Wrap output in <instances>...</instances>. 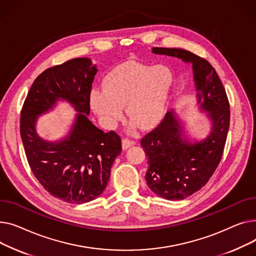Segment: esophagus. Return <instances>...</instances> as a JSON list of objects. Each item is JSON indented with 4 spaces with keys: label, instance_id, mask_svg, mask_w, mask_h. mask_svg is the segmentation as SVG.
<instances>
[{
    "label": "esophagus",
    "instance_id": "1",
    "mask_svg": "<svg viewBox=\"0 0 256 256\" xmlns=\"http://www.w3.org/2000/svg\"><path fill=\"white\" fill-rule=\"evenodd\" d=\"M135 142L129 138H124L122 140V146H123V150H127L128 148H130L131 146H133Z\"/></svg>",
    "mask_w": 256,
    "mask_h": 256
}]
</instances>
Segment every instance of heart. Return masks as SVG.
<instances>
[{"mask_svg": "<svg viewBox=\"0 0 256 256\" xmlns=\"http://www.w3.org/2000/svg\"><path fill=\"white\" fill-rule=\"evenodd\" d=\"M174 82V73L168 66L127 62L108 74L104 90H93L91 104L110 126L123 118V106L126 105L131 121L148 129L164 116Z\"/></svg>", "mask_w": 256, "mask_h": 256, "instance_id": "1", "label": "heart"}]
</instances>
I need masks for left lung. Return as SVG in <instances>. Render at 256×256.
I'll use <instances>...</instances> for the list:
<instances>
[{
    "label": "left lung",
    "instance_id": "left-lung-1",
    "mask_svg": "<svg viewBox=\"0 0 256 256\" xmlns=\"http://www.w3.org/2000/svg\"><path fill=\"white\" fill-rule=\"evenodd\" d=\"M152 52L192 64L198 103L212 120L208 136L189 144L182 138L183 127L170 112L140 140L148 164V188L165 200H182L202 189L218 168L230 128V102L215 68L206 58L181 48H153Z\"/></svg>",
    "mask_w": 256,
    "mask_h": 256
}]
</instances>
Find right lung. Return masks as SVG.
<instances>
[{
  "mask_svg": "<svg viewBox=\"0 0 256 256\" xmlns=\"http://www.w3.org/2000/svg\"><path fill=\"white\" fill-rule=\"evenodd\" d=\"M96 72L88 58L44 70L28 90L20 112V136L33 174L52 196L69 204L99 198L122 151L121 138L114 131L103 132L88 118ZM60 98L70 102L79 114L65 140L45 142L36 133V116Z\"/></svg>",
  "mask_w": 256,
  "mask_h": 256,
  "instance_id": "1",
  "label": "right lung"
}]
</instances>
